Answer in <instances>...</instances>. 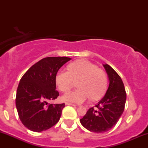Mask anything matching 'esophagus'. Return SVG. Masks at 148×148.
Wrapping results in <instances>:
<instances>
[{"label":"esophagus","mask_w":148,"mask_h":148,"mask_svg":"<svg viewBox=\"0 0 148 148\" xmlns=\"http://www.w3.org/2000/svg\"><path fill=\"white\" fill-rule=\"evenodd\" d=\"M65 104H66V105H69V106H76V105L74 104V103H69V102H66Z\"/></svg>","instance_id":"34e87169"}]
</instances>
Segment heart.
I'll use <instances>...</instances> for the list:
<instances>
[{"label":"heart","mask_w":148,"mask_h":148,"mask_svg":"<svg viewBox=\"0 0 148 148\" xmlns=\"http://www.w3.org/2000/svg\"><path fill=\"white\" fill-rule=\"evenodd\" d=\"M78 81L79 89L62 96L65 101L83 103L92 98L98 99L106 90L107 75L104 71L86 60H76L68 66V71L60 69L56 76L58 88L62 92L70 90Z\"/></svg>","instance_id":"1"}]
</instances>
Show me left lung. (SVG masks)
<instances>
[{
    "label": "left lung",
    "instance_id": "obj_1",
    "mask_svg": "<svg viewBox=\"0 0 148 148\" xmlns=\"http://www.w3.org/2000/svg\"><path fill=\"white\" fill-rule=\"evenodd\" d=\"M103 67L109 79V86L106 95L95 108H89L80 120L85 128L96 133L106 132L115 126L123 114L127 98L120 76L108 64H103Z\"/></svg>",
    "mask_w": 148,
    "mask_h": 148
}]
</instances>
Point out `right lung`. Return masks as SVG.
<instances>
[{
  "label": "right lung",
  "mask_w": 148,
  "mask_h": 148,
  "mask_svg": "<svg viewBox=\"0 0 148 148\" xmlns=\"http://www.w3.org/2000/svg\"><path fill=\"white\" fill-rule=\"evenodd\" d=\"M68 57H47L33 64L18 84L16 106L20 120L28 130L40 132L49 130L60 120L64 103H48L59 96L56 76L70 60Z\"/></svg>",
  "instance_id": "obj_1"
}]
</instances>
